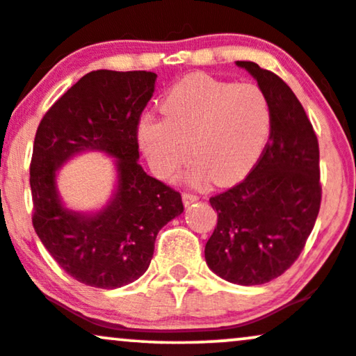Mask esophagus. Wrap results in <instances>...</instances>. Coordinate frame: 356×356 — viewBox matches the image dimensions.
Here are the masks:
<instances>
[{
	"label": "esophagus",
	"instance_id": "34e87169",
	"mask_svg": "<svg viewBox=\"0 0 356 356\" xmlns=\"http://www.w3.org/2000/svg\"><path fill=\"white\" fill-rule=\"evenodd\" d=\"M181 196H183V203H185L186 207H188V204L195 203L196 200H198V195H195V193H183Z\"/></svg>",
	"mask_w": 356,
	"mask_h": 356
}]
</instances>
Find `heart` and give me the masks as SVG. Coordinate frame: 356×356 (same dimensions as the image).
I'll list each match as a JSON object with an SVG mask.
<instances>
[{
	"label": "heart",
	"mask_w": 356,
	"mask_h": 356,
	"mask_svg": "<svg viewBox=\"0 0 356 356\" xmlns=\"http://www.w3.org/2000/svg\"><path fill=\"white\" fill-rule=\"evenodd\" d=\"M161 111L141 116L136 138L152 170L165 179L178 177L190 147L191 183L213 178L228 185L252 170L270 136V102L252 83L191 74L166 91Z\"/></svg>",
	"instance_id": "1"
}]
</instances>
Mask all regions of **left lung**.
<instances>
[{
    "label": "left lung",
    "mask_w": 356,
    "mask_h": 356,
    "mask_svg": "<svg viewBox=\"0 0 356 356\" xmlns=\"http://www.w3.org/2000/svg\"><path fill=\"white\" fill-rule=\"evenodd\" d=\"M271 106L268 143L243 181L210 198L218 221L204 246L208 266L236 285H263L290 268L321 203L320 149L302 103L278 74L236 61Z\"/></svg>",
    "instance_id": "obj_1"
}]
</instances>
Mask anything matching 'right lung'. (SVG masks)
I'll return each instance as SVG.
<instances>
[{"instance_id":"1","label":"right lung","mask_w":356,"mask_h":356,"mask_svg":"<svg viewBox=\"0 0 356 356\" xmlns=\"http://www.w3.org/2000/svg\"><path fill=\"white\" fill-rule=\"evenodd\" d=\"M152 71H91L46 111L29 165L33 228L54 261L88 286L113 290L148 270L158 232L183 213L181 195L138 163L136 128L154 93ZM96 149L117 158L119 186L93 216L68 211L56 170Z\"/></svg>"}]
</instances>
